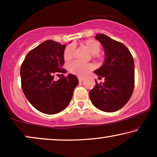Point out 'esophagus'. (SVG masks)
Instances as JSON below:
<instances>
[{"label":"esophagus","mask_w":157,"mask_h":157,"mask_svg":"<svg viewBox=\"0 0 157 157\" xmlns=\"http://www.w3.org/2000/svg\"><path fill=\"white\" fill-rule=\"evenodd\" d=\"M78 81H82L83 80V77L78 76Z\"/></svg>","instance_id":"esophagus-1"}]
</instances>
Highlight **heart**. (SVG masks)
Returning <instances> with one entry per match:
<instances>
[{
	"instance_id": "1",
	"label": "heart",
	"mask_w": 157,
	"mask_h": 157,
	"mask_svg": "<svg viewBox=\"0 0 157 157\" xmlns=\"http://www.w3.org/2000/svg\"><path fill=\"white\" fill-rule=\"evenodd\" d=\"M83 46L91 53L92 58H96L97 54L101 51V44L97 40L94 39H88L83 42ZM75 54V50L74 46L68 45L65 48L63 53V59L66 61L70 62L74 59ZM92 66L89 63H81L79 62L74 61L68 65V69L72 74L77 76H82L86 74L88 71L91 69Z\"/></svg>"
}]
</instances>
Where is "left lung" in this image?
Here are the masks:
<instances>
[{
    "mask_svg": "<svg viewBox=\"0 0 157 157\" xmlns=\"http://www.w3.org/2000/svg\"><path fill=\"white\" fill-rule=\"evenodd\" d=\"M102 44L105 60L102 66L94 71L104 83H98L89 92L92 104L105 112H114L130 99L134 88V62L125 45L103 33L95 37Z\"/></svg>",
    "mask_w": 157,
    "mask_h": 157,
    "instance_id": "obj_1",
    "label": "left lung"
}]
</instances>
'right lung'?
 <instances>
[{
  "instance_id": "obj_1",
  "label": "right lung",
  "mask_w": 157,
  "mask_h": 157,
  "mask_svg": "<svg viewBox=\"0 0 157 157\" xmlns=\"http://www.w3.org/2000/svg\"><path fill=\"white\" fill-rule=\"evenodd\" d=\"M65 48L59 42L46 40L29 51L21 66L23 94L34 108L46 114L63 111L78 84V78L73 74L54 80L55 74L66 72L63 68Z\"/></svg>"
}]
</instances>
